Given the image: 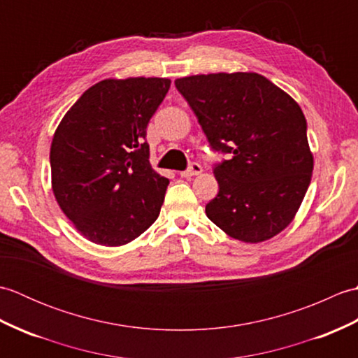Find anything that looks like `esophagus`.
I'll use <instances>...</instances> for the list:
<instances>
[{
	"instance_id": "esophagus-1",
	"label": "esophagus",
	"mask_w": 358,
	"mask_h": 358,
	"mask_svg": "<svg viewBox=\"0 0 358 358\" xmlns=\"http://www.w3.org/2000/svg\"><path fill=\"white\" fill-rule=\"evenodd\" d=\"M201 171H203L201 164H199V163H191V164H189V167H187L186 171L180 172V175H181V177H185V178H189V177H194V175L201 173Z\"/></svg>"
}]
</instances>
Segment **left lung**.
<instances>
[{
	"label": "left lung",
	"mask_w": 358,
	"mask_h": 358,
	"mask_svg": "<svg viewBox=\"0 0 358 358\" xmlns=\"http://www.w3.org/2000/svg\"><path fill=\"white\" fill-rule=\"evenodd\" d=\"M214 152L220 191L206 204L232 238L264 241L292 222L314 169L300 106L263 75L209 73L175 80Z\"/></svg>",
	"instance_id": "left-lung-1"
}]
</instances>
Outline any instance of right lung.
<instances>
[{
    "label": "right lung",
    "instance_id": "right-lung-1",
    "mask_svg": "<svg viewBox=\"0 0 358 358\" xmlns=\"http://www.w3.org/2000/svg\"><path fill=\"white\" fill-rule=\"evenodd\" d=\"M171 80H103L66 113L50 146L52 189L81 235L121 246L155 222L169 180L149 163L146 129Z\"/></svg>",
    "mask_w": 358,
    "mask_h": 358
}]
</instances>
